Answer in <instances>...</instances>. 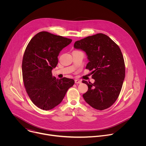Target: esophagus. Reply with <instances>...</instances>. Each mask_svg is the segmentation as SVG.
I'll return each instance as SVG.
<instances>
[{"instance_id": "obj_1", "label": "esophagus", "mask_w": 146, "mask_h": 146, "mask_svg": "<svg viewBox=\"0 0 146 146\" xmlns=\"http://www.w3.org/2000/svg\"><path fill=\"white\" fill-rule=\"evenodd\" d=\"M75 83L76 84H81V80H80L79 79H76V80H75Z\"/></svg>"}]
</instances>
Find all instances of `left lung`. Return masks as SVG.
I'll return each instance as SVG.
<instances>
[{
    "instance_id": "obj_1",
    "label": "left lung",
    "mask_w": 146,
    "mask_h": 146,
    "mask_svg": "<svg viewBox=\"0 0 146 146\" xmlns=\"http://www.w3.org/2000/svg\"><path fill=\"white\" fill-rule=\"evenodd\" d=\"M74 47L86 52L92 71L93 84L83 80L88 90L82 95L93 108L103 110L112 106L121 92L125 75V62L118 46L109 36L98 33L74 43Z\"/></svg>"
}]
</instances>
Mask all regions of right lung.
Wrapping results in <instances>:
<instances>
[{
	"mask_svg": "<svg viewBox=\"0 0 146 146\" xmlns=\"http://www.w3.org/2000/svg\"><path fill=\"white\" fill-rule=\"evenodd\" d=\"M72 41L43 31L37 33L25 49L22 64L24 86L32 102L41 109L49 110L56 107L74 84L73 79H56L52 74L60 51Z\"/></svg>",
	"mask_w": 146,
	"mask_h": 146,
	"instance_id": "right-lung-1",
	"label": "right lung"
}]
</instances>
